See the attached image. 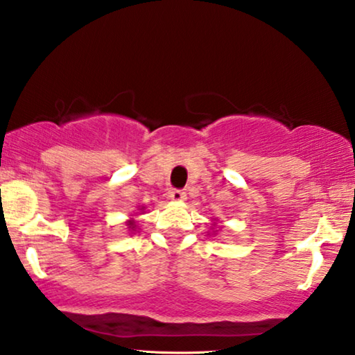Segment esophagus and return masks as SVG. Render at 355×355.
Wrapping results in <instances>:
<instances>
[{
  "label": "esophagus",
  "mask_w": 355,
  "mask_h": 355,
  "mask_svg": "<svg viewBox=\"0 0 355 355\" xmlns=\"http://www.w3.org/2000/svg\"><path fill=\"white\" fill-rule=\"evenodd\" d=\"M168 198L175 202H183L187 200V195H185V191H182V190H173V191H170Z\"/></svg>",
  "instance_id": "34e87169"
}]
</instances>
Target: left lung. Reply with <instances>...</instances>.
Returning <instances> with one entry per match:
<instances>
[{
  "mask_svg": "<svg viewBox=\"0 0 355 355\" xmlns=\"http://www.w3.org/2000/svg\"><path fill=\"white\" fill-rule=\"evenodd\" d=\"M214 220H216V219H214ZM216 227H217V224H216V222H212L211 229H212V234H214V235H216V232H217V230H214V229H216Z\"/></svg>",
  "mask_w": 355,
  "mask_h": 355,
  "instance_id": "1",
  "label": "left lung"
}]
</instances>
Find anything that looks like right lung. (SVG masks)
<instances>
[{"mask_svg": "<svg viewBox=\"0 0 355 355\" xmlns=\"http://www.w3.org/2000/svg\"><path fill=\"white\" fill-rule=\"evenodd\" d=\"M144 211H146V206H138L139 214H144ZM126 225H128L130 232H133V234L138 232V220H136L135 217H130V219L126 220Z\"/></svg>", "mask_w": 355, "mask_h": 355, "instance_id": "add662e5", "label": "right lung"}]
</instances>
